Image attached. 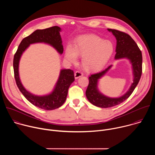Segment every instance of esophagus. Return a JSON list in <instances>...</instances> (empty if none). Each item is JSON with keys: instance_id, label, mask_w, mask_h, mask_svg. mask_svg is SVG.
Masks as SVG:
<instances>
[{"instance_id": "34e87169", "label": "esophagus", "mask_w": 155, "mask_h": 155, "mask_svg": "<svg viewBox=\"0 0 155 155\" xmlns=\"http://www.w3.org/2000/svg\"><path fill=\"white\" fill-rule=\"evenodd\" d=\"M74 76H75V78L77 79L79 77L83 76V74L81 72H80V71H76L75 72V74H74Z\"/></svg>"}]
</instances>
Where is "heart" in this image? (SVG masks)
I'll use <instances>...</instances> for the list:
<instances>
[{
  "label": "heart",
  "mask_w": 155,
  "mask_h": 155,
  "mask_svg": "<svg viewBox=\"0 0 155 155\" xmlns=\"http://www.w3.org/2000/svg\"><path fill=\"white\" fill-rule=\"evenodd\" d=\"M114 51L113 43L93 34L83 35L74 41V47L68 45L65 48V59L76 63L78 56L82 57L81 64L86 71L95 72L102 69Z\"/></svg>",
  "instance_id": "heart-1"
}]
</instances>
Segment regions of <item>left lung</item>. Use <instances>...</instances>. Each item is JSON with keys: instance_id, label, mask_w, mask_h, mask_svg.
<instances>
[{"instance_id": "obj_1", "label": "left lung", "mask_w": 155, "mask_h": 155, "mask_svg": "<svg viewBox=\"0 0 155 155\" xmlns=\"http://www.w3.org/2000/svg\"><path fill=\"white\" fill-rule=\"evenodd\" d=\"M107 30L112 33L117 40L115 59H127L129 61L132 66L133 82L123 96L118 97H110L105 96L99 90L98 83L99 80L111 69L112 65L99 73L91 75L89 77V84L86 91V96L90 103L101 108L114 107L126 101L137 86L141 77L142 70V52L135 41L124 32L111 29H107Z\"/></svg>"}]
</instances>
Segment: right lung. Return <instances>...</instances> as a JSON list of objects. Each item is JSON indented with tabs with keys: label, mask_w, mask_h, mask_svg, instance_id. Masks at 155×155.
Returning a JSON list of instances; mask_svg holds the SVG:
<instances>
[{
	"label": "right lung",
	"mask_w": 155,
	"mask_h": 155,
	"mask_svg": "<svg viewBox=\"0 0 155 155\" xmlns=\"http://www.w3.org/2000/svg\"><path fill=\"white\" fill-rule=\"evenodd\" d=\"M61 28L53 26L45 29H37L30 35L23 38L20 43L14 56L13 69L15 78L19 91L26 99L34 105L46 110H51L62 106L67 97L69 87L74 81L75 77L72 70L63 69L53 91L49 94L38 96L28 91L22 84L19 74V64L22 54L31 44L44 43L53 47L60 54L64 51L62 41L60 35Z\"/></svg>",
	"instance_id": "1"
}]
</instances>
